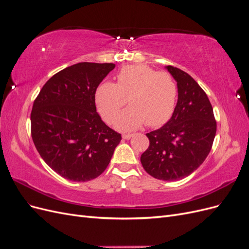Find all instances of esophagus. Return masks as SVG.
<instances>
[{
	"instance_id": "34e87169",
	"label": "esophagus",
	"mask_w": 249,
	"mask_h": 249,
	"mask_svg": "<svg viewBox=\"0 0 249 249\" xmlns=\"http://www.w3.org/2000/svg\"><path fill=\"white\" fill-rule=\"evenodd\" d=\"M133 136H134V134H124V135H123V138H124V139H126V140H129V139H131Z\"/></svg>"
}]
</instances>
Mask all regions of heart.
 <instances>
[{"instance_id":"b5f03b06","label":"heart","mask_w":249,"mask_h":249,"mask_svg":"<svg viewBox=\"0 0 249 249\" xmlns=\"http://www.w3.org/2000/svg\"><path fill=\"white\" fill-rule=\"evenodd\" d=\"M131 106L116 118L123 131L137 129L143 124L156 127L167 123L176 108L178 86L167 71H156L145 64L124 66L116 83L104 81L95 89V104L103 118L112 123L125 103Z\"/></svg>"}]
</instances>
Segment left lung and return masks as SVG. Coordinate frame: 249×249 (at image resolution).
Wrapping results in <instances>:
<instances>
[{"label": "left lung", "instance_id": "1", "mask_svg": "<svg viewBox=\"0 0 249 249\" xmlns=\"http://www.w3.org/2000/svg\"><path fill=\"white\" fill-rule=\"evenodd\" d=\"M178 84V103L169 122L146 134L149 145L141 155L144 170L155 178L177 180L206 160L216 135V120L208 95L190 74L166 66Z\"/></svg>", "mask_w": 249, "mask_h": 249}]
</instances>
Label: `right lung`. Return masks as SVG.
Masks as SVG:
<instances>
[{
  "label": "right lung",
  "instance_id": "right-lung-1",
  "mask_svg": "<svg viewBox=\"0 0 249 249\" xmlns=\"http://www.w3.org/2000/svg\"><path fill=\"white\" fill-rule=\"evenodd\" d=\"M115 67L81 62L55 73L41 88L31 112L37 152L58 175L73 182L99 177L122 135L105 124L95 107V89Z\"/></svg>",
  "mask_w": 249,
  "mask_h": 249
}]
</instances>
